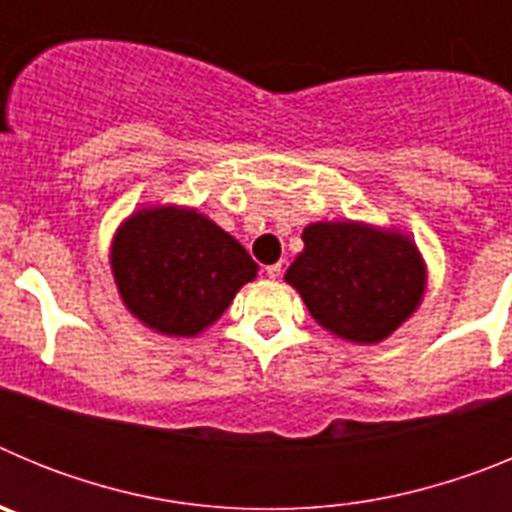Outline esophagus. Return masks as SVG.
I'll return each instance as SVG.
<instances>
[{"label": "esophagus", "instance_id": "esophagus-1", "mask_svg": "<svg viewBox=\"0 0 512 512\" xmlns=\"http://www.w3.org/2000/svg\"><path fill=\"white\" fill-rule=\"evenodd\" d=\"M266 277H269V279H279V277H282V261H279V264H269V266H266Z\"/></svg>", "mask_w": 512, "mask_h": 512}]
</instances>
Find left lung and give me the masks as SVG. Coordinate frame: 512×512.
I'll return each mask as SVG.
<instances>
[{
  "label": "left lung",
  "instance_id": "1",
  "mask_svg": "<svg viewBox=\"0 0 512 512\" xmlns=\"http://www.w3.org/2000/svg\"><path fill=\"white\" fill-rule=\"evenodd\" d=\"M302 241L284 282L333 336L359 346L382 343L423 302L428 266L405 230L320 220L302 230Z\"/></svg>",
  "mask_w": 512,
  "mask_h": 512
}]
</instances>
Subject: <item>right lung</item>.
<instances>
[{"instance_id": "right-lung-1", "label": "right lung", "mask_w": 512, "mask_h": 512, "mask_svg": "<svg viewBox=\"0 0 512 512\" xmlns=\"http://www.w3.org/2000/svg\"><path fill=\"white\" fill-rule=\"evenodd\" d=\"M110 269L125 310L169 338L200 336L259 274L233 235L184 205L130 212L112 235Z\"/></svg>"}]
</instances>
